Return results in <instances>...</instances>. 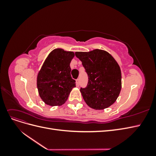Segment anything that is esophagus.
Masks as SVG:
<instances>
[{
    "label": "esophagus",
    "instance_id": "esophagus-1",
    "mask_svg": "<svg viewBox=\"0 0 156 156\" xmlns=\"http://www.w3.org/2000/svg\"><path fill=\"white\" fill-rule=\"evenodd\" d=\"M79 79H77L76 80V86H77V87H79Z\"/></svg>",
    "mask_w": 156,
    "mask_h": 156
}]
</instances>
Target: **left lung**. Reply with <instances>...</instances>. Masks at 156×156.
<instances>
[{
  "mask_svg": "<svg viewBox=\"0 0 156 156\" xmlns=\"http://www.w3.org/2000/svg\"><path fill=\"white\" fill-rule=\"evenodd\" d=\"M88 76V85L81 88L87 104L94 109H105L114 103L121 91L122 73L119 64L108 52L94 49L75 52Z\"/></svg>",
  "mask_w": 156,
  "mask_h": 156,
  "instance_id": "obj_1",
  "label": "left lung"
}]
</instances>
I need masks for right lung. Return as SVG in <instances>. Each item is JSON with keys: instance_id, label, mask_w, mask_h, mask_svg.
Masks as SVG:
<instances>
[{"instance_id": "1", "label": "right lung", "mask_w": 156, "mask_h": 156, "mask_svg": "<svg viewBox=\"0 0 156 156\" xmlns=\"http://www.w3.org/2000/svg\"><path fill=\"white\" fill-rule=\"evenodd\" d=\"M74 56L73 51L58 48L52 51L45 60L37 75V88L45 104L62 105L75 87L69 66Z\"/></svg>"}]
</instances>
